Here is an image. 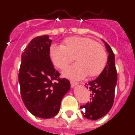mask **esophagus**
<instances>
[{"instance_id": "34e87169", "label": "esophagus", "mask_w": 135, "mask_h": 135, "mask_svg": "<svg viewBox=\"0 0 135 135\" xmlns=\"http://www.w3.org/2000/svg\"><path fill=\"white\" fill-rule=\"evenodd\" d=\"M70 84H71V87H74L75 86L78 84V83H77V82H73V81H70Z\"/></svg>"}]
</instances>
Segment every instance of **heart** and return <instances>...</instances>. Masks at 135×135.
<instances>
[{"label":"heart","mask_w":135,"mask_h":135,"mask_svg":"<svg viewBox=\"0 0 135 135\" xmlns=\"http://www.w3.org/2000/svg\"><path fill=\"white\" fill-rule=\"evenodd\" d=\"M51 61L57 68L63 70L75 57L76 64L63 72L64 76L74 80L86 76L95 77L103 71L108 61V55L103 46L95 40L84 36L67 38L61 46L52 45L49 49Z\"/></svg>","instance_id":"b5f03b06"}]
</instances>
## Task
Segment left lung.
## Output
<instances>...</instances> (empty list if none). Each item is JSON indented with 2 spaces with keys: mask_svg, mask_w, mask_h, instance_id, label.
Instances as JSON below:
<instances>
[{
  "mask_svg": "<svg viewBox=\"0 0 135 135\" xmlns=\"http://www.w3.org/2000/svg\"><path fill=\"white\" fill-rule=\"evenodd\" d=\"M103 41L109 53L108 63L101 74L86 85L90 91V102L80 106L83 115L89 120H98L108 114L113 105L115 97L117 83L115 56L109 45Z\"/></svg>",
  "mask_w": 135,
  "mask_h": 135,
  "instance_id": "8db88e82",
  "label": "left lung"
}]
</instances>
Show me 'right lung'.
<instances>
[{"label":"right lung","mask_w":135,"mask_h":135,"mask_svg":"<svg viewBox=\"0 0 135 135\" xmlns=\"http://www.w3.org/2000/svg\"><path fill=\"white\" fill-rule=\"evenodd\" d=\"M52 40L48 35L32 39L21 55L19 82L25 106L34 116L51 118L59 112L61 102L70 89L60 78L49 56Z\"/></svg>","instance_id":"add662e5"}]
</instances>
